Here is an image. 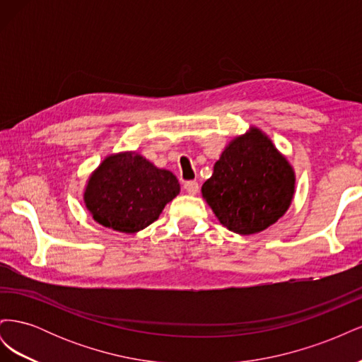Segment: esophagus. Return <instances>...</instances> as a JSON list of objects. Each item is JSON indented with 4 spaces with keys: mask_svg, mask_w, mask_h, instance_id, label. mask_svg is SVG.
<instances>
[{
    "mask_svg": "<svg viewBox=\"0 0 362 362\" xmlns=\"http://www.w3.org/2000/svg\"><path fill=\"white\" fill-rule=\"evenodd\" d=\"M184 189L189 194H196L199 192V184L196 181H187L184 184Z\"/></svg>",
    "mask_w": 362,
    "mask_h": 362,
    "instance_id": "34e87169",
    "label": "esophagus"
}]
</instances>
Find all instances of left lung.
<instances>
[{
  "label": "left lung",
  "instance_id": "obj_1",
  "mask_svg": "<svg viewBox=\"0 0 362 362\" xmlns=\"http://www.w3.org/2000/svg\"><path fill=\"white\" fill-rule=\"evenodd\" d=\"M296 175L288 160L257 127L237 136L214 163L202 198L229 231L257 234L286 214Z\"/></svg>",
  "mask_w": 362,
  "mask_h": 362
}]
</instances>
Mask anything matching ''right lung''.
Instances as JSON below:
<instances>
[{"label":"right lung","mask_w":362,"mask_h":362,"mask_svg":"<svg viewBox=\"0 0 362 362\" xmlns=\"http://www.w3.org/2000/svg\"><path fill=\"white\" fill-rule=\"evenodd\" d=\"M178 193L180 182L170 170L129 151L104 158L89 177L83 199L98 223L134 234L156 222Z\"/></svg>","instance_id":"obj_1"}]
</instances>
